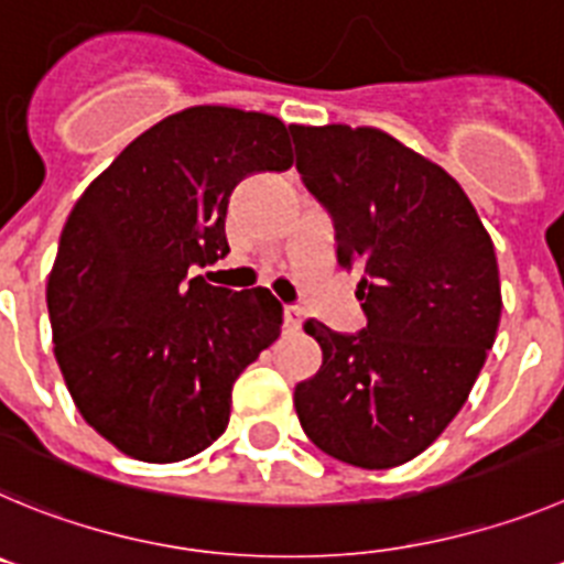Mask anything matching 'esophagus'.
<instances>
[{
	"mask_svg": "<svg viewBox=\"0 0 564 564\" xmlns=\"http://www.w3.org/2000/svg\"><path fill=\"white\" fill-rule=\"evenodd\" d=\"M283 319H286V328L297 332V328L303 326V308L294 306V303H286V306H283Z\"/></svg>",
	"mask_w": 564,
	"mask_h": 564,
	"instance_id": "1",
	"label": "esophagus"
}]
</instances>
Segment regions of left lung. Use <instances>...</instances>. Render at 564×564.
Returning <instances> with one entry per match:
<instances>
[{
    "label": "left lung",
    "instance_id": "obj_1",
    "mask_svg": "<svg viewBox=\"0 0 564 564\" xmlns=\"http://www.w3.org/2000/svg\"><path fill=\"white\" fill-rule=\"evenodd\" d=\"M289 131L303 185L332 213L339 263L362 275L368 317L359 334L306 319L323 365L294 388V410L343 464H408L458 415L495 345V245L464 187L384 131Z\"/></svg>",
    "mask_w": 564,
    "mask_h": 564
}]
</instances>
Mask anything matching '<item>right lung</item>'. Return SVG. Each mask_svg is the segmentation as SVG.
<instances>
[{
  "mask_svg": "<svg viewBox=\"0 0 564 564\" xmlns=\"http://www.w3.org/2000/svg\"><path fill=\"white\" fill-rule=\"evenodd\" d=\"M286 169L281 120L194 106L143 131L75 202L47 281L55 359L86 424L120 453L174 464L227 430L232 382L275 343L283 306L194 270L230 252L232 187Z\"/></svg>",
  "mask_w": 564,
  "mask_h": 564,
  "instance_id": "right-lung-1",
  "label": "right lung"
}]
</instances>
